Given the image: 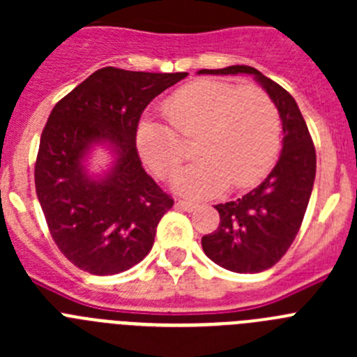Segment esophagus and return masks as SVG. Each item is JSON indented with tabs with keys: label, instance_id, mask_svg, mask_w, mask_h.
Masks as SVG:
<instances>
[{
	"label": "esophagus",
	"instance_id": "esophagus-1",
	"mask_svg": "<svg viewBox=\"0 0 357 357\" xmlns=\"http://www.w3.org/2000/svg\"><path fill=\"white\" fill-rule=\"evenodd\" d=\"M176 207H181L184 211H195L198 207V204L191 200H176Z\"/></svg>",
	"mask_w": 357,
	"mask_h": 357
}]
</instances>
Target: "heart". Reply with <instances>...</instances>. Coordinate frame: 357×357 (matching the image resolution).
Here are the masks:
<instances>
[{
	"label": "heart",
	"instance_id": "b5f03b06",
	"mask_svg": "<svg viewBox=\"0 0 357 357\" xmlns=\"http://www.w3.org/2000/svg\"><path fill=\"white\" fill-rule=\"evenodd\" d=\"M164 110L174 128L146 119L137 128V150L151 172L168 176L185 157L181 137H198L202 159L173 176L182 193L213 195L227 184L250 188L279 153V109L261 87L200 80L176 91Z\"/></svg>",
	"mask_w": 357,
	"mask_h": 357
}]
</instances>
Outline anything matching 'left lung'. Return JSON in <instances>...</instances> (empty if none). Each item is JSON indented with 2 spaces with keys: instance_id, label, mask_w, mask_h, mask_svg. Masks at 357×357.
I'll return each instance as SVG.
<instances>
[{
  "instance_id": "8db88e82",
  "label": "left lung",
  "mask_w": 357,
  "mask_h": 357,
  "mask_svg": "<svg viewBox=\"0 0 357 357\" xmlns=\"http://www.w3.org/2000/svg\"><path fill=\"white\" fill-rule=\"evenodd\" d=\"M200 75H254L279 109L282 153L255 189L234 202L218 204L220 225L202 238L211 261L236 273L272 268L291 247L307 209L317 173V153L307 125L291 94L250 66L200 69Z\"/></svg>"
}]
</instances>
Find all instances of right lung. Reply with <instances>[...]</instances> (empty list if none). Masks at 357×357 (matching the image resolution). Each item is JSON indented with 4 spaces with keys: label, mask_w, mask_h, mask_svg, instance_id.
I'll return each instance as SVG.
<instances>
[{
    "label": "right lung",
    "mask_w": 357,
    "mask_h": 357,
    "mask_svg": "<svg viewBox=\"0 0 357 357\" xmlns=\"http://www.w3.org/2000/svg\"><path fill=\"white\" fill-rule=\"evenodd\" d=\"M185 77L102 68L53 107L40 135L36 191L53 241L84 272H125L153 247L173 198L144 172L135 134L148 103ZM94 144H109L116 155L98 179L83 166Z\"/></svg>",
    "instance_id": "obj_1"
}]
</instances>
